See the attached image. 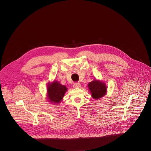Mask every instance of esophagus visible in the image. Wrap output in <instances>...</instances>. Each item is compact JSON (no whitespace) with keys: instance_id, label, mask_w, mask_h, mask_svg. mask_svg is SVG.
Segmentation results:
<instances>
[{"instance_id":"esophagus-1","label":"esophagus","mask_w":151,"mask_h":151,"mask_svg":"<svg viewBox=\"0 0 151 151\" xmlns=\"http://www.w3.org/2000/svg\"><path fill=\"white\" fill-rule=\"evenodd\" d=\"M73 86L75 88H80L81 86V84L79 83H74L73 84Z\"/></svg>"}]
</instances>
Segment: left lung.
I'll use <instances>...</instances> for the list:
<instances>
[{
    "label": "left lung",
    "instance_id": "obj_1",
    "mask_svg": "<svg viewBox=\"0 0 151 151\" xmlns=\"http://www.w3.org/2000/svg\"><path fill=\"white\" fill-rule=\"evenodd\" d=\"M88 87L94 99H98L104 97L107 93V86L106 84L100 80H94L88 84Z\"/></svg>",
    "mask_w": 151,
    "mask_h": 151
}]
</instances>
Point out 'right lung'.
Segmentation results:
<instances>
[{
    "label": "right lung",
    "instance_id": "add662e5",
    "mask_svg": "<svg viewBox=\"0 0 151 151\" xmlns=\"http://www.w3.org/2000/svg\"><path fill=\"white\" fill-rule=\"evenodd\" d=\"M67 91V88L56 80L49 82L47 86V98L49 102L53 105L59 104L63 100Z\"/></svg>",
    "mask_w": 151,
    "mask_h": 151
}]
</instances>
